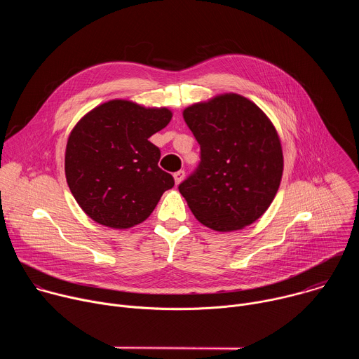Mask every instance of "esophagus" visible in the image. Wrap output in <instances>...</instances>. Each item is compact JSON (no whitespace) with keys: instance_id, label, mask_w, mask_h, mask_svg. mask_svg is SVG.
Listing matches in <instances>:
<instances>
[{"instance_id":"1","label":"esophagus","mask_w":359,"mask_h":359,"mask_svg":"<svg viewBox=\"0 0 359 359\" xmlns=\"http://www.w3.org/2000/svg\"><path fill=\"white\" fill-rule=\"evenodd\" d=\"M173 177H175V183H176V184H180V183L183 182V179H184V172H183V170L176 172V173L173 175Z\"/></svg>"}]
</instances>
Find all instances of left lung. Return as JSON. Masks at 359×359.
I'll return each mask as SVG.
<instances>
[{
  "label": "left lung",
  "instance_id": "left-lung-1",
  "mask_svg": "<svg viewBox=\"0 0 359 359\" xmlns=\"http://www.w3.org/2000/svg\"><path fill=\"white\" fill-rule=\"evenodd\" d=\"M201 162L179 191L194 217L229 233L259 220L283 177L281 140L269 116L238 93H222L183 111Z\"/></svg>",
  "mask_w": 359,
  "mask_h": 359
}]
</instances>
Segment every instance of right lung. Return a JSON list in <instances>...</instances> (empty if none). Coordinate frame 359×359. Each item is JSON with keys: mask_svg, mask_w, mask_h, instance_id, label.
<instances>
[{"mask_svg": "<svg viewBox=\"0 0 359 359\" xmlns=\"http://www.w3.org/2000/svg\"><path fill=\"white\" fill-rule=\"evenodd\" d=\"M168 108L112 99L83 115L69 133L65 176L79 208L93 222L116 230L144 222L175 186L149 137L166 128Z\"/></svg>", "mask_w": 359, "mask_h": 359, "instance_id": "obj_1", "label": "right lung"}]
</instances>
